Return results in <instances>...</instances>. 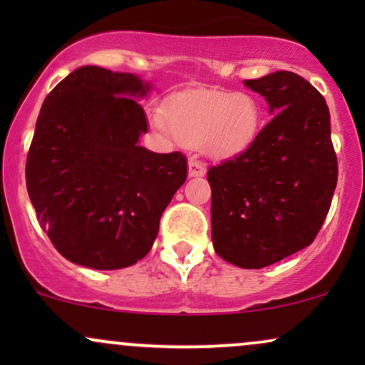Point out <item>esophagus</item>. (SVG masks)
<instances>
[{
	"label": "esophagus",
	"instance_id": "esophagus-1",
	"mask_svg": "<svg viewBox=\"0 0 365 365\" xmlns=\"http://www.w3.org/2000/svg\"><path fill=\"white\" fill-rule=\"evenodd\" d=\"M204 175H206V166L200 161H197V159H190V161H188V177L197 178L204 177Z\"/></svg>",
	"mask_w": 365,
	"mask_h": 365
}]
</instances>
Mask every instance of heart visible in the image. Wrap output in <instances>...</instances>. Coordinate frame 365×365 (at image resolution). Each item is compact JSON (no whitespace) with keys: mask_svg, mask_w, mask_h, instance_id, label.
<instances>
[{"mask_svg":"<svg viewBox=\"0 0 365 365\" xmlns=\"http://www.w3.org/2000/svg\"><path fill=\"white\" fill-rule=\"evenodd\" d=\"M158 127H168L182 144L200 148L207 158L223 161L242 156L261 137L264 106L250 92L192 89L171 96Z\"/></svg>","mask_w":365,"mask_h":365,"instance_id":"heart-1","label":"heart"}]
</instances>
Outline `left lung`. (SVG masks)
<instances>
[{
    "instance_id": "1",
    "label": "left lung",
    "mask_w": 365,
    "mask_h": 365,
    "mask_svg": "<svg viewBox=\"0 0 365 365\" xmlns=\"http://www.w3.org/2000/svg\"><path fill=\"white\" fill-rule=\"evenodd\" d=\"M274 118L242 156L207 171L216 254L261 269L311 245L338 180L324 98L293 72L244 82Z\"/></svg>"
}]
</instances>
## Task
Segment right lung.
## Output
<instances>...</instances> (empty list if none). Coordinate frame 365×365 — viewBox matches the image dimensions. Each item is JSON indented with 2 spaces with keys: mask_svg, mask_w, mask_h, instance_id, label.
I'll return each instance as SVG.
<instances>
[{
  "mask_svg": "<svg viewBox=\"0 0 365 365\" xmlns=\"http://www.w3.org/2000/svg\"><path fill=\"white\" fill-rule=\"evenodd\" d=\"M139 75L82 66L49 92L27 154L37 220L63 257L121 269L149 252L163 211L187 180L182 153L139 145L148 120Z\"/></svg>",
  "mask_w": 365,
  "mask_h": 365,
  "instance_id": "add662e5",
  "label": "right lung"
}]
</instances>
